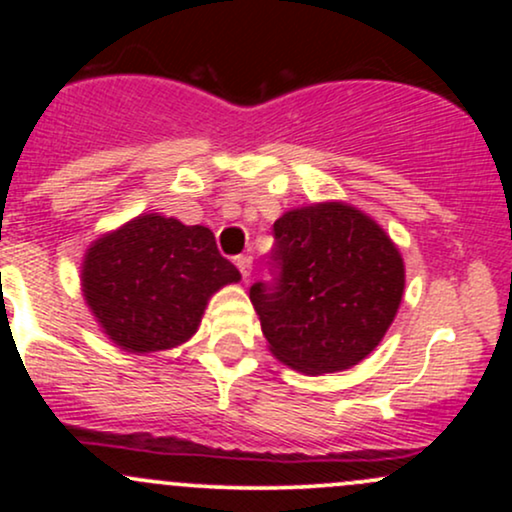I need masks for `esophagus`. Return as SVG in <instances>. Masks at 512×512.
<instances>
[{
  "label": "esophagus",
  "instance_id": "esophagus-1",
  "mask_svg": "<svg viewBox=\"0 0 512 512\" xmlns=\"http://www.w3.org/2000/svg\"><path fill=\"white\" fill-rule=\"evenodd\" d=\"M236 267L240 269V276H243V279H248L250 269H252V257H248V255L236 257Z\"/></svg>",
  "mask_w": 512,
  "mask_h": 512
}]
</instances>
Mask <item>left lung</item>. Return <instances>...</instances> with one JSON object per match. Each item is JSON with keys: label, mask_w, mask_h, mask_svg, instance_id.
<instances>
[{"label": "left lung", "mask_w": 512, "mask_h": 512, "mask_svg": "<svg viewBox=\"0 0 512 512\" xmlns=\"http://www.w3.org/2000/svg\"><path fill=\"white\" fill-rule=\"evenodd\" d=\"M272 284L250 286L269 351L308 375L361 363L383 342L404 293L397 245L344 202L286 211L274 221Z\"/></svg>", "instance_id": "obj_1"}]
</instances>
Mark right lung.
I'll use <instances>...</instances> for the list:
<instances>
[{
	"label": "right lung",
	"instance_id": "add662e5",
	"mask_svg": "<svg viewBox=\"0 0 512 512\" xmlns=\"http://www.w3.org/2000/svg\"><path fill=\"white\" fill-rule=\"evenodd\" d=\"M240 272L207 226L142 214L93 240L81 264V291L101 330L122 351L151 354L185 344L209 298Z\"/></svg>",
	"mask_w": 512,
	"mask_h": 512
}]
</instances>
